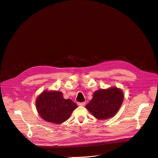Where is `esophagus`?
I'll return each instance as SVG.
<instances>
[{"mask_svg":"<svg viewBox=\"0 0 158 158\" xmlns=\"http://www.w3.org/2000/svg\"><path fill=\"white\" fill-rule=\"evenodd\" d=\"M77 105L79 106H85V102H77Z\"/></svg>","mask_w":158,"mask_h":158,"instance_id":"obj_1","label":"esophagus"}]
</instances>
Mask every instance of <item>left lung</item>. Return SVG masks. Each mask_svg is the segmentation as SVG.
Here are the masks:
<instances>
[{
  "mask_svg": "<svg viewBox=\"0 0 158 158\" xmlns=\"http://www.w3.org/2000/svg\"><path fill=\"white\" fill-rule=\"evenodd\" d=\"M123 98V92L118 88L101 89L94 92L92 99L86 108L97 119H107L118 112Z\"/></svg>",
  "mask_w": 158,
  "mask_h": 158,
  "instance_id": "left-lung-1",
  "label": "left lung"
}]
</instances>
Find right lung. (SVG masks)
I'll return each mask as SVG.
<instances>
[{
    "instance_id": "obj_1",
    "label": "right lung",
    "mask_w": 158,
    "mask_h": 158,
    "mask_svg": "<svg viewBox=\"0 0 158 158\" xmlns=\"http://www.w3.org/2000/svg\"><path fill=\"white\" fill-rule=\"evenodd\" d=\"M36 106L43 119L60 124L68 119L77 105L70 99H64L62 92L44 91L37 98Z\"/></svg>"
}]
</instances>
